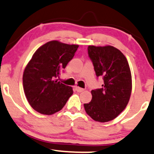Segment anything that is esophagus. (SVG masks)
Here are the masks:
<instances>
[{"label": "esophagus", "mask_w": 154, "mask_h": 154, "mask_svg": "<svg viewBox=\"0 0 154 154\" xmlns=\"http://www.w3.org/2000/svg\"><path fill=\"white\" fill-rule=\"evenodd\" d=\"M75 89H76V90H77V91H78V92H82V91H84V89L81 88V87H76Z\"/></svg>", "instance_id": "obj_1"}]
</instances>
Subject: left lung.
I'll use <instances>...</instances> for the list:
<instances>
[{
	"mask_svg": "<svg viewBox=\"0 0 154 154\" xmlns=\"http://www.w3.org/2000/svg\"><path fill=\"white\" fill-rule=\"evenodd\" d=\"M88 54L97 77H102L104 84L101 89L91 91L92 99L84 104L85 112L96 122H109L123 112L131 97L129 63L119 50L111 45H89Z\"/></svg>",
	"mask_w": 154,
	"mask_h": 154,
	"instance_id": "left-lung-1",
	"label": "left lung"
}]
</instances>
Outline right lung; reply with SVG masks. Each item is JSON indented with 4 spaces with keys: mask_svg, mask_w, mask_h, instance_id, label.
I'll return each mask as SVG.
<instances>
[{
    "mask_svg": "<svg viewBox=\"0 0 154 154\" xmlns=\"http://www.w3.org/2000/svg\"><path fill=\"white\" fill-rule=\"evenodd\" d=\"M78 45L52 40L38 48L25 68L23 89L36 112L51 115L64 107L72 88L54 80L75 55Z\"/></svg>",
    "mask_w": 154,
    "mask_h": 154,
    "instance_id": "1",
    "label": "right lung"
}]
</instances>
